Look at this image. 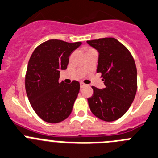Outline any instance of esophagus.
<instances>
[{"label":"esophagus","instance_id":"1","mask_svg":"<svg viewBox=\"0 0 158 158\" xmlns=\"http://www.w3.org/2000/svg\"><path fill=\"white\" fill-rule=\"evenodd\" d=\"M80 86H81V88H85V87H86L87 85H85V84H84V83H81Z\"/></svg>","mask_w":158,"mask_h":158}]
</instances>
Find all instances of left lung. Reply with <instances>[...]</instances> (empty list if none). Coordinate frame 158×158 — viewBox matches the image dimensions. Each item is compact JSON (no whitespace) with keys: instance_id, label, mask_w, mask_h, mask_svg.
Returning a JSON list of instances; mask_svg holds the SVG:
<instances>
[{"instance_id":"obj_1","label":"left lung","mask_w":158,"mask_h":158,"mask_svg":"<svg viewBox=\"0 0 158 158\" xmlns=\"http://www.w3.org/2000/svg\"><path fill=\"white\" fill-rule=\"evenodd\" d=\"M98 52L97 73H102L105 88L92 87L88 99L91 112L102 120L121 118L131 106L137 89V72L130 51L115 38L87 41Z\"/></svg>"}]
</instances>
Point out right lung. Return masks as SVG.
I'll use <instances>...</instances> for the list:
<instances>
[{
	"label": "right lung",
	"instance_id": "add662e5",
	"mask_svg": "<svg viewBox=\"0 0 158 158\" xmlns=\"http://www.w3.org/2000/svg\"><path fill=\"white\" fill-rule=\"evenodd\" d=\"M81 45L50 40L31 54L25 75V90L35 113L43 120L57 123L70 115L80 83H59L60 72L67 69L71 52Z\"/></svg>",
	"mask_w": 158,
	"mask_h": 158
}]
</instances>
